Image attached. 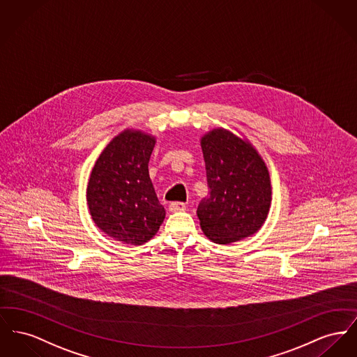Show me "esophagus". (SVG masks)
<instances>
[{"instance_id": "obj_1", "label": "esophagus", "mask_w": 357, "mask_h": 357, "mask_svg": "<svg viewBox=\"0 0 357 357\" xmlns=\"http://www.w3.org/2000/svg\"><path fill=\"white\" fill-rule=\"evenodd\" d=\"M169 211H172V213H178V211H185L186 210V204H183V202H172V204H169Z\"/></svg>"}]
</instances>
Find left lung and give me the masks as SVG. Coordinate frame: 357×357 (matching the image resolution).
Masks as SVG:
<instances>
[{"label": "left lung", "mask_w": 357, "mask_h": 357, "mask_svg": "<svg viewBox=\"0 0 357 357\" xmlns=\"http://www.w3.org/2000/svg\"><path fill=\"white\" fill-rule=\"evenodd\" d=\"M209 194L197 209L201 229L217 244H233L253 236L266 222L271 178L251 142L225 128L201 137Z\"/></svg>", "instance_id": "8db88e82"}]
</instances>
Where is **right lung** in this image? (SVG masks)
<instances>
[{
	"label": "right lung",
	"mask_w": 357,
	"mask_h": 357,
	"mask_svg": "<svg viewBox=\"0 0 357 357\" xmlns=\"http://www.w3.org/2000/svg\"><path fill=\"white\" fill-rule=\"evenodd\" d=\"M155 144L153 135L124 129L104 148L90 172L86 199L91 220L123 244L147 243L166 217L148 172Z\"/></svg>",
	"instance_id": "obj_1"
}]
</instances>
